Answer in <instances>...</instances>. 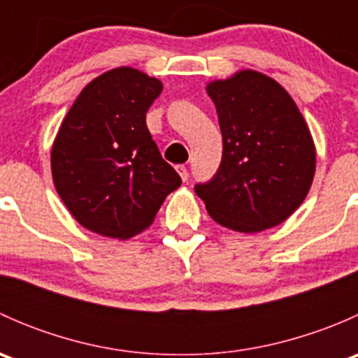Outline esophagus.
Returning a JSON list of instances; mask_svg holds the SVG:
<instances>
[{
  "label": "esophagus",
  "mask_w": 358,
  "mask_h": 358,
  "mask_svg": "<svg viewBox=\"0 0 358 358\" xmlns=\"http://www.w3.org/2000/svg\"><path fill=\"white\" fill-rule=\"evenodd\" d=\"M176 171H178V175L182 176L183 182H187V180H189V171H187L185 166H183V164H178V166H176Z\"/></svg>",
  "instance_id": "esophagus-1"
}]
</instances>
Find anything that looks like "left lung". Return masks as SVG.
I'll use <instances>...</instances> for the list:
<instances>
[{"label":"left lung","instance_id":"8db88e82","mask_svg":"<svg viewBox=\"0 0 358 358\" xmlns=\"http://www.w3.org/2000/svg\"><path fill=\"white\" fill-rule=\"evenodd\" d=\"M218 114L223 156L196 194L220 225L252 234L299 208L315 175V145L289 93L262 72L239 71L206 86Z\"/></svg>","mask_w":358,"mask_h":358}]
</instances>
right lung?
I'll use <instances>...</instances> for the list:
<instances>
[{"instance_id": "1", "label": "right lung", "mask_w": 358, "mask_h": 358, "mask_svg": "<svg viewBox=\"0 0 358 358\" xmlns=\"http://www.w3.org/2000/svg\"><path fill=\"white\" fill-rule=\"evenodd\" d=\"M162 83L133 67L103 72L83 88L52 147L55 189L76 222L112 239L152 225L182 185L161 157L145 114Z\"/></svg>"}]
</instances>
